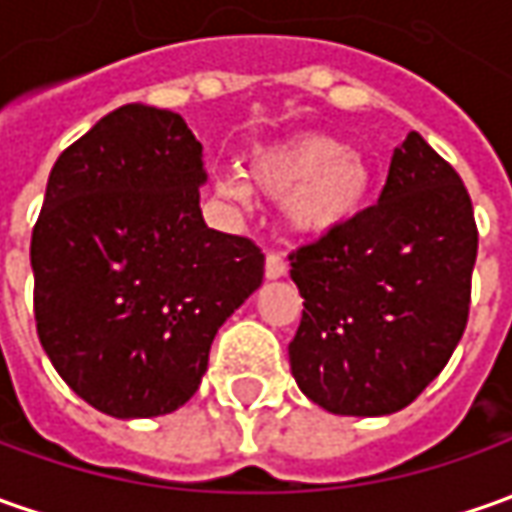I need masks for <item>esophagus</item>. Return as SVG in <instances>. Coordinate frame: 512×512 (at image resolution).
Masks as SVG:
<instances>
[{
	"mask_svg": "<svg viewBox=\"0 0 512 512\" xmlns=\"http://www.w3.org/2000/svg\"><path fill=\"white\" fill-rule=\"evenodd\" d=\"M286 274H289V263L283 260V255L269 252V255H266V277H269V280H280V277H286Z\"/></svg>",
	"mask_w": 512,
	"mask_h": 512,
	"instance_id": "esophagus-1",
	"label": "esophagus"
}]
</instances>
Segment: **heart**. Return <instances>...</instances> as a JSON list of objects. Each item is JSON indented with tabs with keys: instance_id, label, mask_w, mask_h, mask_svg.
I'll return each instance as SVG.
<instances>
[{
	"instance_id": "1",
	"label": "heart",
	"mask_w": 512,
	"mask_h": 512,
	"mask_svg": "<svg viewBox=\"0 0 512 512\" xmlns=\"http://www.w3.org/2000/svg\"><path fill=\"white\" fill-rule=\"evenodd\" d=\"M249 186L283 201L289 232L300 238H328L360 218L374 189V169L331 135H297L257 150L246 164ZM218 195L246 201L249 189L238 178H221Z\"/></svg>"
}]
</instances>
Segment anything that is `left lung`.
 Here are the masks:
<instances>
[{
	"label": "left lung",
	"mask_w": 512,
	"mask_h": 512,
	"mask_svg": "<svg viewBox=\"0 0 512 512\" xmlns=\"http://www.w3.org/2000/svg\"><path fill=\"white\" fill-rule=\"evenodd\" d=\"M479 232L462 178L419 133L391 155L377 206L291 255L300 391L340 416L411 405L448 365L470 309Z\"/></svg>",
	"instance_id": "left-lung-1"
}]
</instances>
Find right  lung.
I'll list each match as a JSON object with an SVG mask.
<instances>
[{"instance_id": "1", "label": "right lung", "mask_w": 512, "mask_h": 512, "mask_svg": "<svg viewBox=\"0 0 512 512\" xmlns=\"http://www.w3.org/2000/svg\"><path fill=\"white\" fill-rule=\"evenodd\" d=\"M203 147L178 113L124 104L50 169L30 240L45 354L115 419L178 411L218 328L263 283L252 240L203 223Z\"/></svg>"}]
</instances>
